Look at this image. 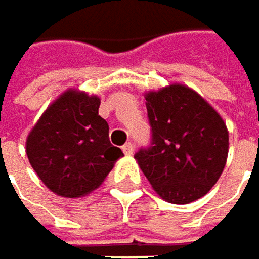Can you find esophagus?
Masks as SVG:
<instances>
[{"instance_id":"1","label":"esophagus","mask_w":259,"mask_h":259,"mask_svg":"<svg viewBox=\"0 0 259 259\" xmlns=\"http://www.w3.org/2000/svg\"><path fill=\"white\" fill-rule=\"evenodd\" d=\"M122 152H124L127 156L134 155V152H135V149H134V144H132V143H125V144L122 146Z\"/></svg>"}]
</instances>
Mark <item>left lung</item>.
Wrapping results in <instances>:
<instances>
[{
  "label": "left lung",
  "mask_w": 259,
  "mask_h": 259,
  "mask_svg": "<svg viewBox=\"0 0 259 259\" xmlns=\"http://www.w3.org/2000/svg\"><path fill=\"white\" fill-rule=\"evenodd\" d=\"M152 143L137 152L143 173L167 202L203 197L223 173L229 134L215 109L188 86L175 83L146 94Z\"/></svg>",
  "instance_id": "8db88e82"
}]
</instances>
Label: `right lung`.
Returning <instances> with one entry per match:
<instances>
[{"mask_svg":"<svg viewBox=\"0 0 259 259\" xmlns=\"http://www.w3.org/2000/svg\"><path fill=\"white\" fill-rule=\"evenodd\" d=\"M98 107L97 95L68 89L48 106L27 137L33 170L57 196L89 194L122 156L109 141V125Z\"/></svg>","mask_w":259,"mask_h":259,"instance_id":"1","label":"right lung"}]
</instances>
